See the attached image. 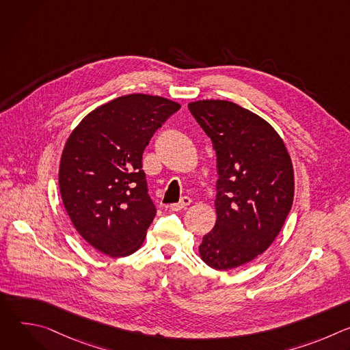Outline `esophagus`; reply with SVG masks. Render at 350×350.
I'll return each instance as SVG.
<instances>
[{
	"mask_svg": "<svg viewBox=\"0 0 350 350\" xmlns=\"http://www.w3.org/2000/svg\"><path fill=\"white\" fill-rule=\"evenodd\" d=\"M189 204H191V198H189V196H183V198L180 199V202L170 205V209H172V211H183V209H185Z\"/></svg>",
	"mask_w": 350,
	"mask_h": 350,
	"instance_id": "34e87169",
	"label": "esophagus"
}]
</instances>
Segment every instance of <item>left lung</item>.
<instances>
[{
	"label": "left lung",
	"mask_w": 350,
	"mask_h": 350,
	"mask_svg": "<svg viewBox=\"0 0 350 350\" xmlns=\"http://www.w3.org/2000/svg\"><path fill=\"white\" fill-rule=\"evenodd\" d=\"M191 115L217 157V220L199 254L216 270L254 260L271 245L291 211L293 169L285 144L262 118L220 99L191 103Z\"/></svg>",
	"instance_id": "left-lung-1"
}]
</instances>
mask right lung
Returning a JSON list of instances; mask_svg holds the SVG:
<instances>
[{"label": "right lung", "mask_w": 350, "mask_h": 350, "mask_svg": "<svg viewBox=\"0 0 350 350\" xmlns=\"http://www.w3.org/2000/svg\"><path fill=\"white\" fill-rule=\"evenodd\" d=\"M180 105L130 94L96 108L64 148L59 189L77 232L96 251L127 256L141 246L157 206L148 193L142 154Z\"/></svg>", "instance_id": "obj_1"}]
</instances>
